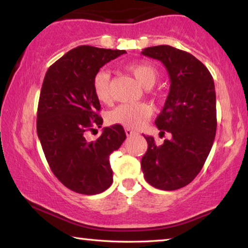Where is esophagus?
I'll use <instances>...</instances> for the list:
<instances>
[{
    "mask_svg": "<svg viewBox=\"0 0 248 248\" xmlns=\"http://www.w3.org/2000/svg\"><path fill=\"white\" fill-rule=\"evenodd\" d=\"M125 133H126V135L128 136V137H131V136H134V135H136L137 133L135 132V131H133V129H131V128H125Z\"/></svg>",
    "mask_w": 248,
    "mask_h": 248,
    "instance_id": "1",
    "label": "esophagus"
}]
</instances>
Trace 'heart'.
Returning a JSON list of instances; mask_svg holds the SVG:
<instances>
[{
  "label": "heart",
  "instance_id": "b5f03b06",
  "mask_svg": "<svg viewBox=\"0 0 248 248\" xmlns=\"http://www.w3.org/2000/svg\"><path fill=\"white\" fill-rule=\"evenodd\" d=\"M127 71L145 89L153 86L158 78V71L154 65L146 62L131 63L126 66ZM94 94L98 101L104 104L112 102L111 76L105 70H100L93 78ZM152 115V108L144 103L137 104H122L109 113L108 122L111 124L122 125L127 128H140L146 123Z\"/></svg>",
  "mask_w": 248,
  "mask_h": 248
}]
</instances>
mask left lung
Listing matches in <instances>:
<instances>
[{"label": "left lung", "instance_id": "left-lung-1", "mask_svg": "<svg viewBox=\"0 0 248 248\" xmlns=\"http://www.w3.org/2000/svg\"><path fill=\"white\" fill-rule=\"evenodd\" d=\"M143 55L161 61L169 72L170 87L155 124L170 139L157 145L144 136L147 151L140 166L146 182L163 190L189 184L201 172L216 134V95L207 67L189 53L170 45L146 47Z\"/></svg>", "mask_w": 248, "mask_h": 248}]
</instances>
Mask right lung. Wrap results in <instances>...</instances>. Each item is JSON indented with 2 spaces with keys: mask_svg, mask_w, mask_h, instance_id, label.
Here are the masks:
<instances>
[{
  "mask_svg": "<svg viewBox=\"0 0 248 248\" xmlns=\"http://www.w3.org/2000/svg\"><path fill=\"white\" fill-rule=\"evenodd\" d=\"M126 53L81 45L48 67L37 106V136L53 174L73 192L95 195L113 182L109 155L126 139L122 125L103 128L95 140L87 132L101 127V105L93 90L100 68Z\"/></svg>",
  "mask_w": 248,
  "mask_h": 248,
  "instance_id": "obj_1",
  "label": "right lung"
}]
</instances>
